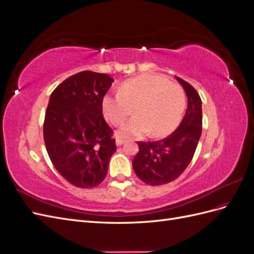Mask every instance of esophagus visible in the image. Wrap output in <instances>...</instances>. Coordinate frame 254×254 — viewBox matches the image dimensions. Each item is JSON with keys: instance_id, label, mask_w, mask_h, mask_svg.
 Returning a JSON list of instances; mask_svg holds the SVG:
<instances>
[{"instance_id": "34e87169", "label": "esophagus", "mask_w": 254, "mask_h": 254, "mask_svg": "<svg viewBox=\"0 0 254 254\" xmlns=\"http://www.w3.org/2000/svg\"><path fill=\"white\" fill-rule=\"evenodd\" d=\"M115 143H117V146H121L125 143V140L122 139V137H117V140H115Z\"/></svg>"}]
</instances>
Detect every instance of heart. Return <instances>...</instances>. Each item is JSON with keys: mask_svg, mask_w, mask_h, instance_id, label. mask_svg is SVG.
I'll list each match as a JSON object with an SVG mask.
<instances>
[{"mask_svg": "<svg viewBox=\"0 0 254 254\" xmlns=\"http://www.w3.org/2000/svg\"><path fill=\"white\" fill-rule=\"evenodd\" d=\"M135 106L136 117L123 126L119 135L139 137L151 131L153 136L170 134L179 125L187 108L186 92L162 76L144 74L122 83L119 93L103 98V112L111 124L120 126Z\"/></svg>", "mask_w": 254, "mask_h": 254, "instance_id": "obj_1", "label": "heart"}]
</instances>
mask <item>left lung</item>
<instances>
[{
    "label": "left lung",
    "instance_id": "left-lung-1",
    "mask_svg": "<svg viewBox=\"0 0 254 254\" xmlns=\"http://www.w3.org/2000/svg\"><path fill=\"white\" fill-rule=\"evenodd\" d=\"M188 97L186 115L175 131L157 142H139L133 159L135 175L149 186L172 182L186 171L193 159L202 130V104L197 91L189 82L177 77Z\"/></svg>",
    "mask_w": 254,
    "mask_h": 254
}]
</instances>
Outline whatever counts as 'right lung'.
<instances>
[{
    "label": "right lung",
    "instance_id": "1",
    "mask_svg": "<svg viewBox=\"0 0 254 254\" xmlns=\"http://www.w3.org/2000/svg\"><path fill=\"white\" fill-rule=\"evenodd\" d=\"M113 81L107 74L82 71L51 94L43 126L45 147L57 172L77 188L98 186L117 150L102 107Z\"/></svg>",
    "mask_w": 254,
    "mask_h": 254
}]
</instances>
